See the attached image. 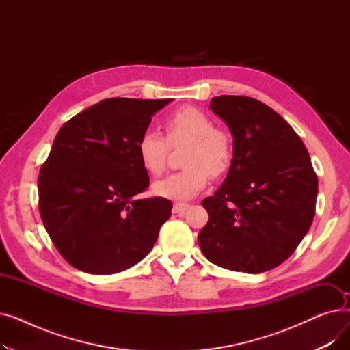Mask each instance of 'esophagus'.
Listing matches in <instances>:
<instances>
[{
	"label": "esophagus",
	"instance_id": "1",
	"mask_svg": "<svg viewBox=\"0 0 350 350\" xmlns=\"http://www.w3.org/2000/svg\"><path fill=\"white\" fill-rule=\"evenodd\" d=\"M189 207H190V206L186 204V203H174L173 211L177 213V214H183L186 210H189Z\"/></svg>",
	"mask_w": 350,
	"mask_h": 350
}]
</instances>
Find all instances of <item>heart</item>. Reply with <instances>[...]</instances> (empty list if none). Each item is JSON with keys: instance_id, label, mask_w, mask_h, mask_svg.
I'll use <instances>...</instances> for the list:
<instances>
[{"instance_id": "obj_1", "label": "heart", "mask_w": 350, "mask_h": 350, "mask_svg": "<svg viewBox=\"0 0 350 350\" xmlns=\"http://www.w3.org/2000/svg\"><path fill=\"white\" fill-rule=\"evenodd\" d=\"M165 140L154 131H146L137 140L136 150L143 169L159 176L165 169L169 144L187 143L181 164L185 169L153 185V193L170 200L186 201L207 186L208 177H219L228 172L232 160V140L200 109L185 106L167 116L164 122Z\"/></svg>"}]
</instances>
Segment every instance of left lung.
<instances>
[{
  "label": "left lung",
  "mask_w": 350,
  "mask_h": 350,
  "mask_svg": "<svg viewBox=\"0 0 350 350\" xmlns=\"http://www.w3.org/2000/svg\"><path fill=\"white\" fill-rule=\"evenodd\" d=\"M234 137L219 189L201 201L208 223L198 245L213 264L260 273L297 250L315 215L318 177L305 144L265 103L221 95L210 102Z\"/></svg>",
  "instance_id": "1"
}]
</instances>
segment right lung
<instances>
[{"mask_svg": "<svg viewBox=\"0 0 350 350\" xmlns=\"http://www.w3.org/2000/svg\"><path fill=\"white\" fill-rule=\"evenodd\" d=\"M172 100L105 99L55 136L38 177L40 214L73 268L116 273L152 251L173 204L163 197H136L149 186L136 144L152 116Z\"/></svg>", "mask_w": 350, "mask_h": 350, "instance_id": "right-lung-1", "label": "right lung"}]
</instances>
